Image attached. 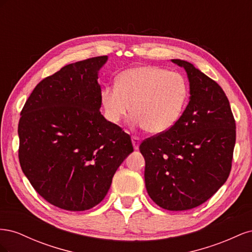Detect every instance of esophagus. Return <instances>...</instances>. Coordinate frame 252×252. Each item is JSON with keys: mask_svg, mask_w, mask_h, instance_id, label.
Listing matches in <instances>:
<instances>
[{"mask_svg": "<svg viewBox=\"0 0 252 252\" xmlns=\"http://www.w3.org/2000/svg\"><path fill=\"white\" fill-rule=\"evenodd\" d=\"M131 142H132V145H133V149L138 150L139 146H140V142H141L140 138H138V136H132Z\"/></svg>", "mask_w": 252, "mask_h": 252, "instance_id": "1", "label": "esophagus"}]
</instances>
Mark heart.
<instances>
[{"label":"heart","mask_w":252,"mask_h":252,"mask_svg":"<svg viewBox=\"0 0 252 252\" xmlns=\"http://www.w3.org/2000/svg\"><path fill=\"white\" fill-rule=\"evenodd\" d=\"M188 96V83L181 73L157 66H139L121 72L116 86H106L101 102L111 123H120L131 106L134 126L161 134L178 123Z\"/></svg>","instance_id":"b5f03b06"}]
</instances>
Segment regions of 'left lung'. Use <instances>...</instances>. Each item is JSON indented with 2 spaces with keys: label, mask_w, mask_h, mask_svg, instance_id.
Here are the masks:
<instances>
[{
  "label": "left lung",
  "mask_w": 252,
  "mask_h": 252,
  "mask_svg": "<svg viewBox=\"0 0 252 252\" xmlns=\"http://www.w3.org/2000/svg\"><path fill=\"white\" fill-rule=\"evenodd\" d=\"M189 81V103L168 131L140 145L145 185L159 207L183 211L205 203L229 177L235 122L229 101L217 82L191 63L171 60Z\"/></svg>",
  "instance_id": "1"
}]
</instances>
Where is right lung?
Segmentation results:
<instances>
[{
  "label": "right lung",
  "instance_id": "1",
  "mask_svg": "<svg viewBox=\"0 0 252 252\" xmlns=\"http://www.w3.org/2000/svg\"><path fill=\"white\" fill-rule=\"evenodd\" d=\"M108 57L66 65L41 81L19 122L21 168L53 206L84 211L103 201L133 151L129 134L101 114L98 71Z\"/></svg>",
  "mask_w": 252,
  "mask_h": 252
}]
</instances>
